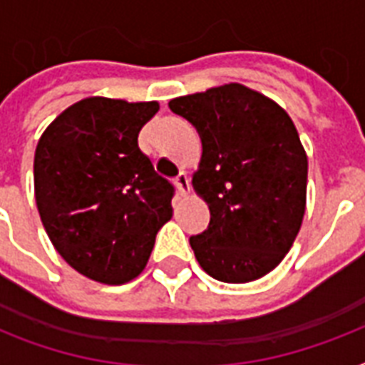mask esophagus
<instances>
[{"label":"esophagus","mask_w":365,"mask_h":365,"mask_svg":"<svg viewBox=\"0 0 365 365\" xmlns=\"http://www.w3.org/2000/svg\"><path fill=\"white\" fill-rule=\"evenodd\" d=\"M174 185H176L178 193L182 195V197H185V195L189 193V189H191V187H189L187 174H185V172H180V174L174 178Z\"/></svg>","instance_id":"esophagus-1"}]
</instances>
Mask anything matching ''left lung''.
Here are the masks:
<instances>
[{
  "instance_id": "left-lung-1",
  "label": "left lung",
  "mask_w": 365,
  "mask_h": 365,
  "mask_svg": "<svg viewBox=\"0 0 365 365\" xmlns=\"http://www.w3.org/2000/svg\"><path fill=\"white\" fill-rule=\"evenodd\" d=\"M202 142L195 191L210 208L208 229L189 239L212 278L265 277L288 254L307 202V155L286 111L240 83L168 102Z\"/></svg>"
}]
</instances>
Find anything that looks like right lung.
<instances>
[{"label":"right lung","mask_w":365,"mask_h":365,"mask_svg":"<svg viewBox=\"0 0 365 365\" xmlns=\"http://www.w3.org/2000/svg\"><path fill=\"white\" fill-rule=\"evenodd\" d=\"M157 102L93 96L43 132L34 187L43 227L66 263L102 284H125L148 263L172 217L174 185L138 148Z\"/></svg>","instance_id":"add662e5"}]
</instances>
